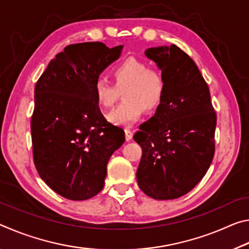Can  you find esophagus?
<instances>
[{"instance_id":"esophagus-1","label":"esophagus","mask_w":249,"mask_h":249,"mask_svg":"<svg viewBox=\"0 0 249 249\" xmlns=\"http://www.w3.org/2000/svg\"><path fill=\"white\" fill-rule=\"evenodd\" d=\"M124 130H125V140L127 141V142L132 140V138H133V132H132V130H130L129 128H125Z\"/></svg>"}]
</instances>
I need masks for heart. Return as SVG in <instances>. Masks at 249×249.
I'll use <instances>...</instances> for the list:
<instances>
[{
  "instance_id": "1",
  "label": "heart",
  "mask_w": 249,
  "mask_h": 249,
  "mask_svg": "<svg viewBox=\"0 0 249 249\" xmlns=\"http://www.w3.org/2000/svg\"><path fill=\"white\" fill-rule=\"evenodd\" d=\"M114 84L99 78L93 87L96 102L102 108L111 107L123 91L124 102L107 115L109 123L116 126H130L140 119L142 109H154L162 101L166 80L157 69L149 68L147 62L129 57L112 68Z\"/></svg>"
}]
</instances>
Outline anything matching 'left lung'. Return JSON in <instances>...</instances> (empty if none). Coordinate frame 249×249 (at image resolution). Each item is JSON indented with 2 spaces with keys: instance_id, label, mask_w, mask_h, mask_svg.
<instances>
[{
  "instance_id": "1",
  "label": "left lung",
  "mask_w": 249,
  "mask_h": 249,
  "mask_svg": "<svg viewBox=\"0 0 249 249\" xmlns=\"http://www.w3.org/2000/svg\"><path fill=\"white\" fill-rule=\"evenodd\" d=\"M166 80L162 101L135 134L142 149L136 172L141 190L172 200L192 190L214 156L216 115L196 62L176 45L145 50Z\"/></svg>"
}]
</instances>
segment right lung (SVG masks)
I'll return each mask as SVG.
<instances>
[{"instance_id": "add662e5", "label": "right lung", "mask_w": 249, "mask_h": 249, "mask_svg": "<svg viewBox=\"0 0 249 249\" xmlns=\"http://www.w3.org/2000/svg\"><path fill=\"white\" fill-rule=\"evenodd\" d=\"M122 50V45L108 48L100 41L69 45L36 83L34 162L44 182L66 199L98 195L109 157L125 141L123 129L107 123L93 92L100 74Z\"/></svg>"}]
</instances>
